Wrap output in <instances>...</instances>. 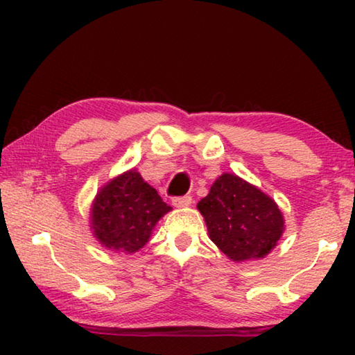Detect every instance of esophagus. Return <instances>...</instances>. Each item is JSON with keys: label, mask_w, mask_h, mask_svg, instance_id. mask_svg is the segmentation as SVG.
Here are the masks:
<instances>
[{"label": "esophagus", "mask_w": 355, "mask_h": 355, "mask_svg": "<svg viewBox=\"0 0 355 355\" xmlns=\"http://www.w3.org/2000/svg\"><path fill=\"white\" fill-rule=\"evenodd\" d=\"M192 203V199L189 196H183V197H175V199L172 200V205L175 208H186L189 207Z\"/></svg>", "instance_id": "1"}]
</instances>
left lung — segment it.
Segmentation results:
<instances>
[{
	"label": "left lung",
	"mask_w": 355,
	"mask_h": 355,
	"mask_svg": "<svg viewBox=\"0 0 355 355\" xmlns=\"http://www.w3.org/2000/svg\"><path fill=\"white\" fill-rule=\"evenodd\" d=\"M197 209L209 239L236 263L271 254L285 232L284 213L272 197L235 173L216 178Z\"/></svg>",
	"instance_id": "8db88e82"
}]
</instances>
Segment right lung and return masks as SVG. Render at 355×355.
Instances as JSON below:
<instances>
[{
  "mask_svg": "<svg viewBox=\"0 0 355 355\" xmlns=\"http://www.w3.org/2000/svg\"><path fill=\"white\" fill-rule=\"evenodd\" d=\"M171 209L139 172L130 169L101 186L89 222L103 248L116 254H135L148 243L155 225Z\"/></svg>",
  "mask_w": 355,
  "mask_h": 355,
  "instance_id": "obj_1",
  "label": "right lung"
}]
</instances>
